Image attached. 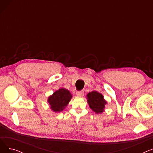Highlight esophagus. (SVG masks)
<instances>
[{
	"label": "esophagus",
	"instance_id": "esophagus-1",
	"mask_svg": "<svg viewBox=\"0 0 153 153\" xmlns=\"http://www.w3.org/2000/svg\"><path fill=\"white\" fill-rule=\"evenodd\" d=\"M76 95L79 97H82L84 95V92L83 91H77L76 92Z\"/></svg>",
	"mask_w": 153,
	"mask_h": 153
}]
</instances>
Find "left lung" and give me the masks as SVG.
<instances>
[{
    "mask_svg": "<svg viewBox=\"0 0 153 153\" xmlns=\"http://www.w3.org/2000/svg\"><path fill=\"white\" fill-rule=\"evenodd\" d=\"M87 103L90 108L96 114H101L104 111L107 101L103 99V96L97 91H92L87 95Z\"/></svg>",
    "mask_w": 153,
    "mask_h": 153,
    "instance_id": "obj_1",
    "label": "left lung"
}]
</instances>
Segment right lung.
<instances>
[{
	"instance_id": "1",
	"label": "right lung",
	"mask_w": 153,
	"mask_h": 153,
	"mask_svg": "<svg viewBox=\"0 0 153 153\" xmlns=\"http://www.w3.org/2000/svg\"><path fill=\"white\" fill-rule=\"evenodd\" d=\"M72 95L69 91L64 88L55 91L48 99L51 109L55 112L62 111L70 102Z\"/></svg>"
}]
</instances>
